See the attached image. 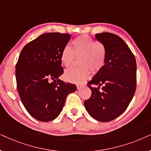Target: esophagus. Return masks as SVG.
<instances>
[{
  "instance_id": "1",
  "label": "esophagus",
  "mask_w": 151,
  "mask_h": 151,
  "mask_svg": "<svg viewBox=\"0 0 151 151\" xmlns=\"http://www.w3.org/2000/svg\"><path fill=\"white\" fill-rule=\"evenodd\" d=\"M83 86H84L83 85H78V86H77L78 90H80L82 87H83Z\"/></svg>"
}]
</instances>
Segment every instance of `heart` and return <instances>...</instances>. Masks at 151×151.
<instances>
[{"label": "heart", "mask_w": 151, "mask_h": 151, "mask_svg": "<svg viewBox=\"0 0 151 151\" xmlns=\"http://www.w3.org/2000/svg\"><path fill=\"white\" fill-rule=\"evenodd\" d=\"M72 45L73 49L69 46L63 48L60 55L62 63L69 67L75 60L76 56L81 57L79 64L82 67L67 69L64 77L71 83L81 84L89 77L90 69L92 73H96L104 67L106 50L102 44L96 42L86 35L74 39Z\"/></svg>", "instance_id": "1"}]
</instances>
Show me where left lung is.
<instances>
[{
    "mask_svg": "<svg viewBox=\"0 0 151 151\" xmlns=\"http://www.w3.org/2000/svg\"><path fill=\"white\" fill-rule=\"evenodd\" d=\"M96 39L106 50L105 64L88 82L91 96L84 104L94 119L106 122L119 117L131 102L136 89L137 65L133 53L120 37L104 32L96 34ZM92 84L98 87L92 88Z\"/></svg>",
    "mask_w": 151,
    "mask_h": 151,
    "instance_id": "8db88e82",
    "label": "left lung"
}]
</instances>
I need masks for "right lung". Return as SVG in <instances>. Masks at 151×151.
Returning <instances> with one entry per match:
<instances>
[{
    "mask_svg": "<svg viewBox=\"0 0 151 151\" xmlns=\"http://www.w3.org/2000/svg\"><path fill=\"white\" fill-rule=\"evenodd\" d=\"M71 39L68 34L46 33L23 47L16 65L18 94L27 112L37 120L58 116L66 98L77 89L58 78L64 73L60 55Z\"/></svg>",
    "mask_w": 151,
    "mask_h": 151,
    "instance_id": "add662e5",
    "label": "right lung"
}]
</instances>
